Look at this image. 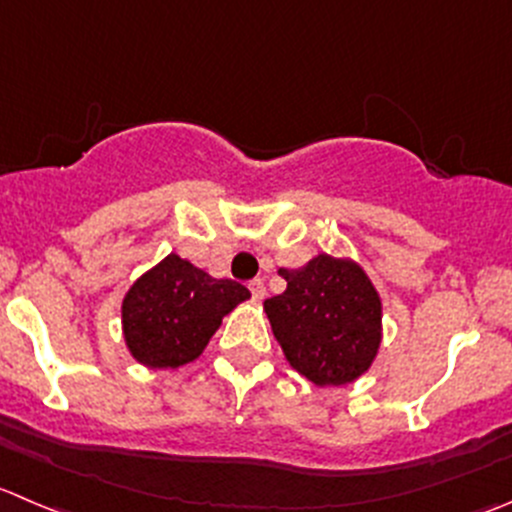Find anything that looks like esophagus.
<instances>
[{"instance_id":"esophagus-1","label":"esophagus","mask_w":512,"mask_h":512,"mask_svg":"<svg viewBox=\"0 0 512 512\" xmlns=\"http://www.w3.org/2000/svg\"><path fill=\"white\" fill-rule=\"evenodd\" d=\"M250 292H252V297H255L257 302L265 300V295H267L265 282H262V280H252V282H250Z\"/></svg>"}]
</instances>
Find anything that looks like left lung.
Returning a JSON list of instances; mask_svg holds the SVG:
<instances>
[{"label":"left lung","mask_w":512,"mask_h":512,"mask_svg":"<svg viewBox=\"0 0 512 512\" xmlns=\"http://www.w3.org/2000/svg\"><path fill=\"white\" fill-rule=\"evenodd\" d=\"M277 272L287 287L265 300V312L292 370L317 388L365 375L382 342V300L360 262L320 252Z\"/></svg>","instance_id":"obj_1"}]
</instances>
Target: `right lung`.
Segmentation results:
<instances>
[{
	"mask_svg": "<svg viewBox=\"0 0 512 512\" xmlns=\"http://www.w3.org/2000/svg\"><path fill=\"white\" fill-rule=\"evenodd\" d=\"M245 300H250L245 285L212 277L170 252L124 292V345L150 370L187 365L205 352L222 317Z\"/></svg>",
	"mask_w": 512,
	"mask_h": 512,
	"instance_id": "add662e5",
	"label": "right lung"
}]
</instances>
